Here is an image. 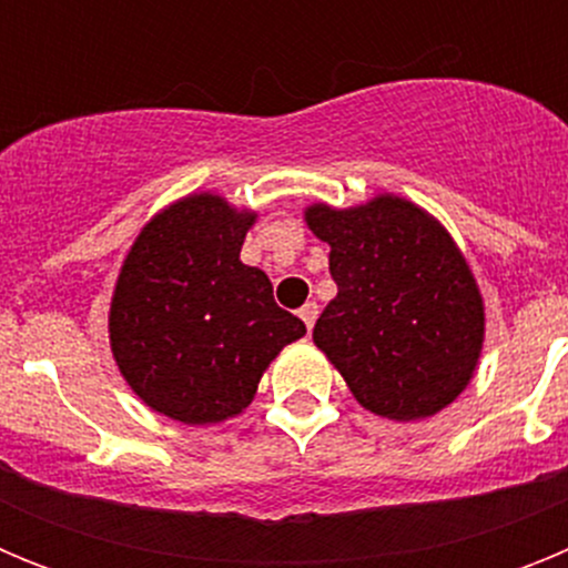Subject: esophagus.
Returning a JSON list of instances; mask_svg holds the SVG:
<instances>
[{"mask_svg":"<svg viewBox=\"0 0 568 568\" xmlns=\"http://www.w3.org/2000/svg\"><path fill=\"white\" fill-rule=\"evenodd\" d=\"M298 315H301V321L307 324V329H313L315 318H318V304H315V301H307V304L298 310Z\"/></svg>","mask_w":568,"mask_h":568,"instance_id":"obj_1","label":"esophagus"}]
</instances>
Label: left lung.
Listing matches in <instances>:
<instances>
[{"label": "left lung", "instance_id": "obj_1", "mask_svg": "<svg viewBox=\"0 0 568 568\" xmlns=\"http://www.w3.org/2000/svg\"><path fill=\"white\" fill-rule=\"evenodd\" d=\"M307 224L329 244L338 287L313 341L358 404L393 420L453 404L478 364L484 304L449 233L395 195L353 210L315 204Z\"/></svg>", "mask_w": 568, "mask_h": 568}]
</instances>
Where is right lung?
<instances>
[{
	"label": "right lung",
	"instance_id": "add662e5",
	"mask_svg": "<svg viewBox=\"0 0 568 568\" xmlns=\"http://www.w3.org/2000/svg\"><path fill=\"white\" fill-rule=\"evenodd\" d=\"M253 224L219 195L159 213L124 258L110 304V346L133 393L182 424L233 418L270 361L307 333L281 310L258 267L241 264Z\"/></svg>",
	"mask_w": 568,
	"mask_h": 568
}]
</instances>
